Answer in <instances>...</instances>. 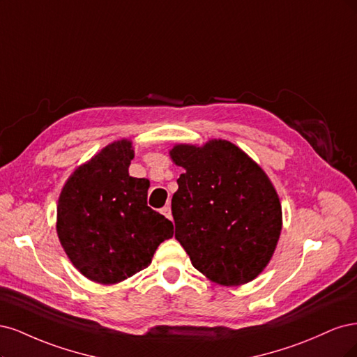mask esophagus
I'll use <instances>...</instances> for the list:
<instances>
[{
  "label": "esophagus",
  "instance_id": "34e87169",
  "mask_svg": "<svg viewBox=\"0 0 357 357\" xmlns=\"http://www.w3.org/2000/svg\"><path fill=\"white\" fill-rule=\"evenodd\" d=\"M162 213L167 218V220H172V211H170V206H165V208L162 209Z\"/></svg>",
  "mask_w": 357,
  "mask_h": 357
}]
</instances>
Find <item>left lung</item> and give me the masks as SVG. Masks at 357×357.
I'll list each match as a JSON object with an SVG mask.
<instances>
[{"label": "left lung", "mask_w": 357, "mask_h": 357, "mask_svg": "<svg viewBox=\"0 0 357 357\" xmlns=\"http://www.w3.org/2000/svg\"><path fill=\"white\" fill-rule=\"evenodd\" d=\"M169 155L183 169L172 197L175 238L194 268L222 286L258 278L282 231V204L266 172L225 139L176 144Z\"/></svg>", "instance_id": "left-lung-1"}]
</instances>
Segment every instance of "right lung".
Instances as JSON below:
<instances>
[{
    "mask_svg": "<svg viewBox=\"0 0 357 357\" xmlns=\"http://www.w3.org/2000/svg\"><path fill=\"white\" fill-rule=\"evenodd\" d=\"M130 139L102 148L66 179L56 231L73 266L89 280L116 284L146 268L174 224L146 204L149 181L129 175Z\"/></svg>",
    "mask_w": 357,
    "mask_h": 357,
    "instance_id": "1",
    "label": "right lung"
}]
</instances>
